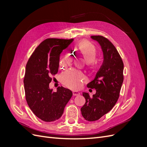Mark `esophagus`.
I'll return each mask as SVG.
<instances>
[{
    "mask_svg": "<svg viewBox=\"0 0 147 147\" xmlns=\"http://www.w3.org/2000/svg\"><path fill=\"white\" fill-rule=\"evenodd\" d=\"M72 92H73L74 96H78V95H80V93L78 91H74Z\"/></svg>",
    "mask_w": 147,
    "mask_h": 147,
    "instance_id": "1",
    "label": "esophagus"
}]
</instances>
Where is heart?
Here are the masks:
<instances>
[{
    "label": "heart",
    "mask_w": 147,
    "mask_h": 147,
    "mask_svg": "<svg viewBox=\"0 0 147 147\" xmlns=\"http://www.w3.org/2000/svg\"><path fill=\"white\" fill-rule=\"evenodd\" d=\"M77 48L85 58L87 63H92L96 57L95 47L87 41H82L78 43ZM72 57L67 55L59 63V67H63L66 64H70L72 61ZM86 77L78 70L70 69L65 71L61 75V81L67 87L71 89H78L81 87L82 82L85 80Z\"/></svg>",
    "instance_id": "obj_1"
}]
</instances>
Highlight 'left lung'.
<instances>
[{
  "label": "left lung",
  "instance_id": "1",
  "mask_svg": "<svg viewBox=\"0 0 147 147\" xmlns=\"http://www.w3.org/2000/svg\"><path fill=\"white\" fill-rule=\"evenodd\" d=\"M91 37L100 45L104 61L94 79L87 84L88 88L95 89L96 94L90 97L88 92H83L86 102L81 112L87 121H94L110 112L116 104L124 80V64L116 48L109 40L101 35Z\"/></svg>",
  "mask_w": 147,
  "mask_h": 147
}]
</instances>
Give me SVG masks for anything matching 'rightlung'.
<instances>
[{
  "label": "right lung",
  "mask_w": 147,
  "mask_h": 147,
  "mask_svg": "<svg viewBox=\"0 0 147 147\" xmlns=\"http://www.w3.org/2000/svg\"><path fill=\"white\" fill-rule=\"evenodd\" d=\"M74 39L50 38L34 50L26 66L24 85L26 99L30 110L46 122L58 119L72 96L69 89L59 86L56 92L49 88L51 75L58 72L60 54Z\"/></svg>",
  "instance_id": "right-lung-1"
}]
</instances>
